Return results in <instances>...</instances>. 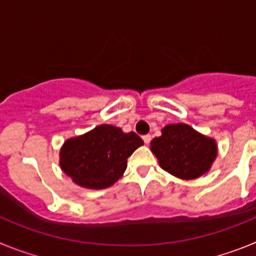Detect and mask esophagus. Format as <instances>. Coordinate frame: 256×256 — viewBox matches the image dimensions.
<instances>
[{"label": "esophagus", "instance_id": "34e87169", "mask_svg": "<svg viewBox=\"0 0 256 256\" xmlns=\"http://www.w3.org/2000/svg\"><path fill=\"white\" fill-rule=\"evenodd\" d=\"M142 140H144V144H150V141H151V136L150 134H144V137H142Z\"/></svg>", "mask_w": 256, "mask_h": 256}]
</instances>
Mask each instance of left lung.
Segmentation results:
<instances>
[{
    "label": "left lung",
    "mask_w": 256,
    "mask_h": 256,
    "mask_svg": "<svg viewBox=\"0 0 256 256\" xmlns=\"http://www.w3.org/2000/svg\"><path fill=\"white\" fill-rule=\"evenodd\" d=\"M150 150L165 172L180 180H196L210 170L218 155V144L184 123L168 124L155 137Z\"/></svg>",
    "instance_id": "1"
}]
</instances>
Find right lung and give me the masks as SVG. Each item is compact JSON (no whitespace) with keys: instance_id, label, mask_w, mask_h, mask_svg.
Masks as SVG:
<instances>
[{"instance_id":"1","label":"right lung","mask_w":256,"mask_h":256,"mask_svg":"<svg viewBox=\"0 0 256 256\" xmlns=\"http://www.w3.org/2000/svg\"><path fill=\"white\" fill-rule=\"evenodd\" d=\"M144 141L134 132L101 124L90 132L66 140L60 148V168L76 184L104 190L123 177L126 159Z\"/></svg>"}]
</instances>
